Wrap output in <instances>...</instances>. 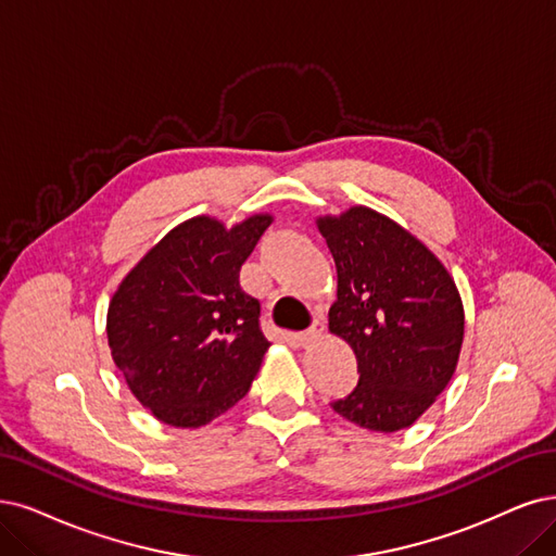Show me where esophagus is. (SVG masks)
<instances>
[{
  "label": "esophagus",
  "instance_id": "esophagus-1",
  "mask_svg": "<svg viewBox=\"0 0 556 556\" xmlns=\"http://www.w3.org/2000/svg\"><path fill=\"white\" fill-rule=\"evenodd\" d=\"M323 330H325L323 320H320V318H316L309 327H306L304 332H300V334H298V339H300V343H302V345H309L312 341H316V339L323 334Z\"/></svg>",
  "mask_w": 556,
  "mask_h": 556
}]
</instances>
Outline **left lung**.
<instances>
[{
  "mask_svg": "<svg viewBox=\"0 0 556 556\" xmlns=\"http://www.w3.org/2000/svg\"><path fill=\"white\" fill-rule=\"evenodd\" d=\"M337 265L330 332L357 357V387L330 403L337 415L378 433L413 426L456 371L465 312L435 254L389 217L351 208L320 217Z\"/></svg>",
  "mask_w": 556,
  "mask_h": 556,
  "instance_id": "obj_1",
  "label": "left lung"
}]
</instances>
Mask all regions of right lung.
Returning <instances> with one entry per match:
<instances>
[{"mask_svg": "<svg viewBox=\"0 0 556 556\" xmlns=\"http://www.w3.org/2000/svg\"><path fill=\"white\" fill-rule=\"evenodd\" d=\"M270 222L254 215L224 229L192 217L121 281L108 312L112 357L160 421L199 428L250 392L270 341L238 277Z\"/></svg>", "mask_w": 556, "mask_h": 556, "instance_id": "1", "label": "right lung"}]
</instances>
